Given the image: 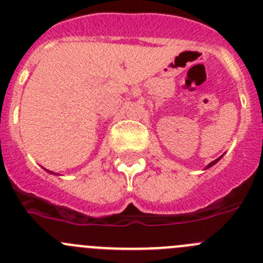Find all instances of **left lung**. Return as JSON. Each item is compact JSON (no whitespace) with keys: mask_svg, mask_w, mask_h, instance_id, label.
Instances as JSON below:
<instances>
[{"mask_svg":"<svg viewBox=\"0 0 263 263\" xmlns=\"http://www.w3.org/2000/svg\"><path fill=\"white\" fill-rule=\"evenodd\" d=\"M221 159V157L220 158H218V159H216V160H213V162H211L210 163V164H208L207 165V168H210V167H212V165H215L216 164V163H217L218 162V160H220ZM207 168H205V170H207Z\"/></svg>","mask_w":263,"mask_h":263,"instance_id":"8db88e82","label":"left lung"}]
</instances>
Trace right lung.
<instances>
[{
    "instance_id": "1",
    "label": "right lung",
    "mask_w": 263,
    "mask_h": 263,
    "mask_svg": "<svg viewBox=\"0 0 263 263\" xmlns=\"http://www.w3.org/2000/svg\"><path fill=\"white\" fill-rule=\"evenodd\" d=\"M48 172H50V173H52V172H51V171H48Z\"/></svg>"
}]
</instances>
